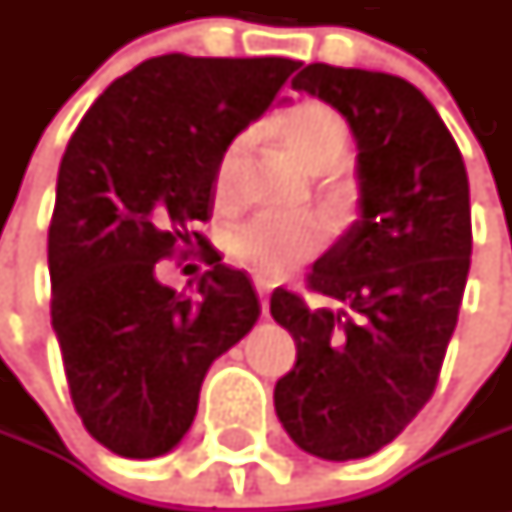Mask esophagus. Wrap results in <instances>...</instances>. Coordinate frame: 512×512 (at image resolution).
I'll return each instance as SVG.
<instances>
[{"mask_svg": "<svg viewBox=\"0 0 512 512\" xmlns=\"http://www.w3.org/2000/svg\"><path fill=\"white\" fill-rule=\"evenodd\" d=\"M270 290H273V285L267 279H256V293L262 299V316H267V296H270Z\"/></svg>", "mask_w": 512, "mask_h": 512, "instance_id": "1", "label": "esophagus"}]
</instances>
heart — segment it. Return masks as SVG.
<instances>
[{"instance_id": "obj_1", "label": "heart", "mask_w": 512, "mask_h": 512, "mask_svg": "<svg viewBox=\"0 0 512 512\" xmlns=\"http://www.w3.org/2000/svg\"><path fill=\"white\" fill-rule=\"evenodd\" d=\"M279 142L305 170H327L342 159L347 148V122L336 108L319 99H302L282 110L273 122ZM242 153V142H233L222 153L216 168V196L225 199L230 179ZM325 225L310 216H276L259 213L239 225L230 236V256L262 279H282L305 265L325 245Z\"/></svg>"}]
</instances>
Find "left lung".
<instances>
[{"instance_id": "left-lung-1", "label": "left lung", "mask_w": 512, "mask_h": 512, "mask_svg": "<svg viewBox=\"0 0 512 512\" xmlns=\"http://www.w3.org/2000/svg\"><path fill=\"white\" fill-rule=\"evenodd\" d=\"M293 90L353 130L359 219L307 273L325 307L270 296L296 342L273 404L305 453L347 462L393 442L436 390L470 270V185L442 116L402 76L316 62Z\"/></svg>"}]
</instances>
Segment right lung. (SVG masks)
Listing matches in <instances>:
<instances>
[{"label": "right lung", "mask_w": 512, "mask_h": 512, "mask_svg": "<svg viewBox=\"0 0 512 512\" xmlns=\"http://www.w3.org/2000/svg\"><path fill=\"white\" fill-rule=\"evenodd\" d=\"M302 62L153 56L85 113L59 165L48 230L50 319L70 399L90 436L125 459L182 442L205 373L256 325L245 270L213 265L196 296L156 282L176 247L207 245L227 145Z\"/></svg>", "instance_id": "add662e5"}]
</instances>
